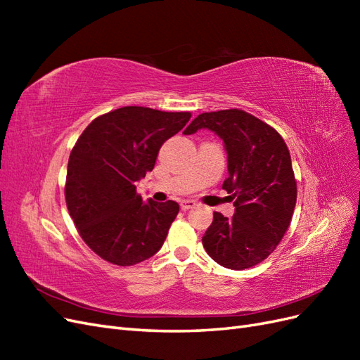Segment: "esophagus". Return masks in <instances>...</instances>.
Masks as SVG:
<instances>
[{
    "mask_svg": "<svg viewBox=\"0 0 360 360\" xmlns=\"http://www.w3.org/2000/svg\"><path fill=\"white\" fill-rule=\"evenodd\" d=\"M195 205H197V201H193V200H183V201H180L181 210H189V209H193Z\"/></svg>",
    "mask_w": 360,
    "mask_h": 360,
    "instance_id": "34e87169",
    "label": "esophagus"
}]
</instances>
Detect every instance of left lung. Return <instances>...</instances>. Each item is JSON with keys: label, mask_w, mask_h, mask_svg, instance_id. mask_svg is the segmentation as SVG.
<instances>
[{"label": "left lung", "mask_w": 360, "mask_h": 360, "mask_svg": "<svg viewBox=\"0 0 360 360\" xmlns=\"http://www.w3.org/2000/svg\"><path fill=\"white\" fill-rule=\"evenodd\" d=\"M200 129H209L224 141L228 177L222 189L236 207L231 219L213 213L202 246L226 269L254 267L276 249L296 207L290 151L274 127L242 110L200 114L183 134Z\"/></svg>", "instance_id": "1"}]
</instances>
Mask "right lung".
<instances>
[{
  "label": "right lung",
  "mask_w": 360,
  "mask_h": 360,
  "mask_svg": "<svg viewBox=\"0 0 360 360\" xmlns=\"http://www.w3.org/2000/svg\"><path fill=\"white\" fill-rule=\"evenodd\" d=\"M191 112L124 106L94 118L68 163L66 204L82 240L101 258L134 266L153 257L179 213L176 201H143L136 181Z\"/></svg>",
  "instance_id": "1"
}]
</instances>
